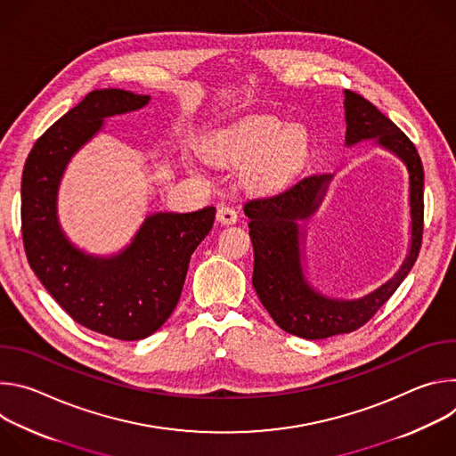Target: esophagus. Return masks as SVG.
Returning a JSON list of instances; mask_svg holds the SVG:
<instances>
[{"mask_svg": "<svg viewBox=\"0 0 456 456\" xmlns=\"http://www.w3.org/2000/svg\"><path fill=\"white\" fill-rule=\"evenodd\" d=\"M216 220L224 225H232V224L238 222V211L231 206H222V208H218Z\"/></svg>", "mask_w": 456, "mask_h": 456, "instance_id": "esophagus-1", "label": "esophagus"}]
</instances>
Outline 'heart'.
<instances>
[{"mask_svg":"<svg viewBox=\"0 0 456 456\" xmlns=\"http://www.w3.org/2000/svg\"><path fill=\"white\" fill-rule=\"evenodd\" d=\"M208 157L218 164H247L257 185L278 182L299 159L303 137L276 120H245L215 134L206 144Z\"/></svg>","mask_w":456,"mask_h":456,"instance_id":"heart-1","label":"heart"}]
</instances>
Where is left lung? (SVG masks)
Masks as SVG:
<instances>
[{
  "label": "left lung",
  "instance_id": "8db88e82",
  "mask_svg": "<svg viewBox=\"0 0 456 456\" xmlns=\"http://www.w3.org/2000/svg\"><path fill=\"white\" fill-rule=\"evenodd\" d=\"M346 146L375 139L395 153L410 173L411 247L399 273L371 294L343 301L315 292L301 267L299 224L315 213L332 175H308L271 197L243 206L254 248L252 287L271 317L285 332L303 339H327L366 324L394 296L417 262L424 231V167L415 144L362 95L345 90Z\"/></svg>",
  "mask_w": 456,
  "mask_h": 456
}]
</instances>
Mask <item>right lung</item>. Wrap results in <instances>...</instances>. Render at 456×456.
<instances>
[{
  "mask_svg": "<svg viewBox=\"0 0 456 456\" xmlns=\"http://www.w3.org/2000/svg\"><path fill=\"white\" fill-rule=\"evenodd\" d=\"M150 95L108 88L90 92L36 141L21 178V234L30 269L74 321L120 341L157 332L175 310L194 248L215 224V208L150 215L134 241L111 257L74 247L57 222L64 167L102 120L134 111Z\"/></svg>",
  "mask_w": 456,
  "mask_h": 456,
  "instance_id": "1",
  "label": "right lung"
}]
</instances>
